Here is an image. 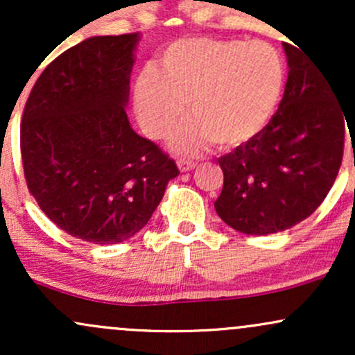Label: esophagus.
Masks as SVG:
<instances>
[{
	"instance_id": "obj_1",
	"label": "esophagus",
	"mask_w": 355,
	"mask_h": 355,
	"mask_svg": "<svg viewBox=\"0 0 355 355\" xmlns=\"http://www.w3.org/2000/svg\"><path fill=\"white\" fill-rule=\"evenodd\" d=\"M177 165H178V168H180V172H190V170H193L195 168V162L193 160H185V158H183V160H178L177 162Z\"/></svg>"
}]
</instances>
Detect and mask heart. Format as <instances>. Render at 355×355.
Returning <instances> with one entry per match:
<instances>
[{"label":"heart","instance_id":"heart-1","mask_svg":"<svg viewBox=\"0 0 355 355\" xmlns=\"http://www.w3.org/2000/svg\"><path fill=\"white\" fill-rule=\"evenodd\" d=\"M285 61L266 42L182 38L137 78L133 105L148 137H165L183 116H193L170 137L178 153L217 141L239 146L259 135L275 113L285 87Z\"/></svg>","mask_w":355,"mask_h":355}]
</instances>
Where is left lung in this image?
I'll return each mask as SVG.
<instances>
[{
    "label": "left lung",
    "instance_id": "1",
    "mask_svg": "<svg viewBox=\"0 0 355 355\" xmlns=\"http://www.w3.org/2000/svg\"><path fill=\"white\" fill-rule=\"evenodd\" d=\"M284 98L262 132L218 158V217L247 235L291 229L327 197L344 155L345 117L332 80L299 48L284 43ZM349 126V123H347Z\"/></svg>",
    "mask_w": 355,
    "mask_h": 355
}]
</instances>
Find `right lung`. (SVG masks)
<instances>
[{"instance_id": "add662e5", "label": "right lung", "mask_w": 355, "mask_h": 355, "mask_svg": "<svg viewBox=\"0 0 355 355\" xmlns=\"http://www.w3.org/2000/svg\"><path fill=\"white\" fill-rule=\"evenodd\" d=\"M140 33L93 36L36 80L21 121L30 193L71 237L120 243L148 223L178 168L125 107Z\"/></svg>"}]
</instances>
